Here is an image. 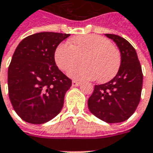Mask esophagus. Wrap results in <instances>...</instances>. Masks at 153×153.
I'll list each match as a JSON object with an SVG mask.
<instances>
[{
  "label": "esophagus",
  "mask_w": 153,
  "mask_h": 153,
  "mask_svg": "<svg viewBox=\"0 0 153 153\" xmlns=\"http://www.w3.org/2000/svg\"><path fill=\"white\" fill-rule=\"evenodd\" d=\"M72 86H79V85H81V82H78V81H72Z\"/></svg>",
  "instance_id": "esophagus-1"
}]
</instances>
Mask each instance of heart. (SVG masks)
Wrapping results in <instances>:
<instances>
[{
	"label": "heart",
	"mask_w": 153,
	"mask_h": 153,
	"mask_svg": "<svg viewBox=\"0 0 153 153\" xmlns=\"http://www.w3.org/2000/svg\"><path fill=\"white\" fill-rule=\"evenodd\" d=\"M83 65L71 69L69 77L76 81H110L121 66V53L108 39L99 35H83L71 39L69 45L60 44L54 52L58 68L67 72L80 62Z\"/></svg>",
	"instance_id": "b5f03b06"
}]
</instances>
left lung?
<instances>
[{"label": "left lung", "mask_w": 153, "mask_h": 153, "mask_svg": "<svg viewBox=\"0 0 153 153\" xmlns=\"http://www.w3.org/2000/svg\"><path fill=\"white\" fill-rule=\"evenodd\" d=\"M117 44L121 66L117 75L105 84L94 85L88 100L90 112L107 123H119L130 117L139 105L143 86L141 65L134 48L115 34H105Z\"/></svg>", "instance_id": "obj_1"}]
</instances>
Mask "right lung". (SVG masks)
I'll return each mask as SVG.
<instances>
[{
    "label": "right lung",
    "instance_id": "obj_1",
    "mask_svg": "<svg viewBox=\"0 0 153 153\" xmlns=\"http://www.w3.org/2000/svg\"><path fill=\"white\" fill-rule=\"evenodd\" d=\"M69 36L38 32L23 39L14 51L8 69L9 97L24 121L44 124L63 108L72 81L56 66L54 52Z\"/></svg>",
    "mask_w": 153,
    "mask_h": 153
}]
</instances>
